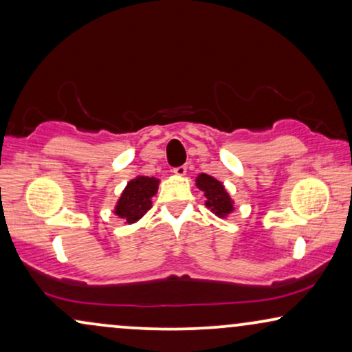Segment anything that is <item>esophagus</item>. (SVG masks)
Masks as SVG:
<instances>
[{
	"mask_svg": "<svg viewBox=\"0 0 352 352\" xmlns=\"http://www.w3.org/2000/svg\"><path fill=\"white\" fill-rule=\"evenodd\" d=\"M173 175H177V177H184L185 173H186V166H180V167H175L173 168Z\"/></svg>",
	"mask_w": 352,
	"mask_h": 352,
	"instance_id": "34e87169",
	"label": "esophagus"
}]
</instances>
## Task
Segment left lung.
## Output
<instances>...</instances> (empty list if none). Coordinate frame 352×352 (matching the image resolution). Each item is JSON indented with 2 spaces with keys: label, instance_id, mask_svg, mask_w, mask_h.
<instances>
[{
  "label": "left lung",
  "instance_id": "left-lung-1",
  "mask_svg": "<svg viewBox=\"0 0 352 352\" xmlns=\"http://www.w3.org/2000/svg\"><path fill=\"white\" fill-rule=\"evenodd\" d=\"M195 182H197L198 190H201L204 198H206V201H204L206 208L211 209L217 217L224 219L230 212H234V199L230 198L222 182L208 175V173H198Z\"/></svg>",
  "mask_w": 352,
  "mask_h": 352
}]
</instances>
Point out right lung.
<instances>
[{"label": "right lung", "mask_w": 352, "mask_h": 352, "mask_svg": "<svg viewBox=\"0 0 352 352\" xmlns=\"http://www.w3.org/2000/svg\"><path fill=\"white\" fill-rule=\"evenodd\" d=\"M159 179L138 175L128 182L113 208V214L124 221V224H135L153 208V197L157 193Z\"/></svg>", "instance_id": "obj_1"}]
</instances>
